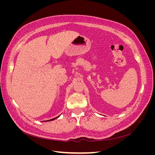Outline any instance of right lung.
Returning <instances> with one entry per match:
<instances>
[{
    "label": "right lung",
    "instance_id": "add662e5",
    "mask_svg": "<svg viewBox=\"0 0 155 155\" xmlns=\"http://www.w3.org/2000/svg\"><path fill=\"white\" fill-rule=\"evenodd\" d=\"M58 117H59V116H58V117H56V118H53V119H51V120H46V121H52V120H55L56 118H58Z\"/></svg>",
    "mask_w": 155,
    "mask_h": 155
}]
</instances>
